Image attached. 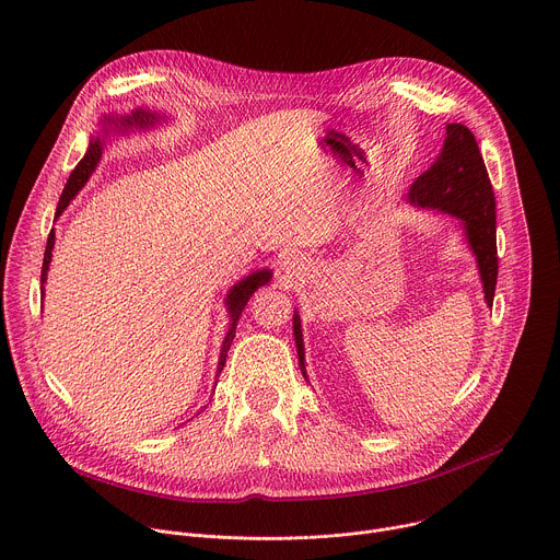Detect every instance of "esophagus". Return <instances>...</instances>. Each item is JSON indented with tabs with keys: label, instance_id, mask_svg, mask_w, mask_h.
I'll return each instance as SVG.
<instances>
[{
	"label": "esophagus",
	"instance_id": "34e87169",
	"mask_svg": "<svg viewBox=\"0 0 560 560\" xmlns=\"http://www.w3.org/2000/svg\"><path fill=\"white\" fill-rule=\"evenodd\" d=\"M301 272H303V261L299 257H294V255L281 257V261H279V279L285 283V288L294 285L301 279Z\"/></svg>",
	"mask_w": 560,
	"mask_h": 560
}]
</instances>
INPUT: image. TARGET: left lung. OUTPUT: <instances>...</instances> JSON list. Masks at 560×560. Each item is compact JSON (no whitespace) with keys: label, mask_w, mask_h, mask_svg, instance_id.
<instances>
[{"label":"left lung","mask_w":560,"mask_h":560,"mask_svg":"<svg viewBox=\"0 0 560 560\" xmlns=\"http://www.w3.org/2000/svg\"><path fill=\"white\" fill-rule=\"evenodd\" d=\"M408 201L417 208L436 210L460 221L465 242L476 257L486 303L492 307L499 257H497V201L483 164V154L469 128L447 124L445 141L436 162L410 186ZM299 368L305 376V348L301 316H292ZM307 378V376H305Z\"/></svg>","instance_id":"obj_1"}]
</instances>
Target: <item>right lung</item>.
I'll return each instance as SVG.
<instances>
[{"label": "right lung", "instance_id": "obj_1", "mask_svg": "<svg viewBox=\"0 0 560 560\" xmlns=\"http://www.w3.org/2000/svg\"><path fill=\"white\" fill-rule=\"evenodd\" d=\"M156 121H166V117L156 115V113H152V110H143V108H137V110H132L130 115H124V117H113V115L106 117V115H104V119H102V135H97V137L91 139L84 159H82V162H79V164L74 166V171L70 173V177H68V182H66V188H63V192H61V197H59L55 219L68 208V203L74 199V195H77L79 190H82V188L86 186V182L91 179L93 171L97 168L100 159H102V150H104V143H106V139H108V130L124 135V132H128V130H132V128H139V130L152 128ZM52 248H55V230H50V234H48V244H46V253H44L42 294H44L46 277H48V266H50V259H52ZM270 279H272V270H268V268L255 270V272H250L248 277H244L242 281H236V283L228 290V294H225V307H228V316H230V328H228L225 339H223V343H221V354H219L217 374H221V370H223V365H225V357H228L230 343H232L234 332H236L238 316H242V312H244V307L248 305L250 296H253L261 285H268ZM214 387H217V383H214Z\"/></svg>", "mask_w": 560, "mask_h": 560}]
</instances>
